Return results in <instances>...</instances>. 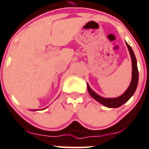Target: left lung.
Wrapping results in <instances>:
<instances>
[{
    "label": "left lung",
    "instance_id": "8db88e82",
    "mask_svg": "<svg viewBox=\"0 0 149 149\" xmlns=\"http://www.w3.org/2000/svg\"><path fill=\"white\" fill-rule=\"evenodd\" d=\"M126 45L127 46V48L130 52V56H131L132 59V67H133V70H132V80L131 83L129 86L128 88L126 90L125 92L121 95L120 97H118V98H112V99H105L103 97H101L100 96L97 95L94 91H93L89 87V86L87 84L88 86V91L90 95L93 97L95 100L101 103L102 104L104 105L105 107L110 108H117L119 107L122 106L123 104H125L126 102L129 100V99L133 95V94L136 91V88L138 86V82H139V70H138L137 66V61H136V56L134 55L133 49H132L131 47L127 43H126Z\"/></svg>",
    "mask_w": 149,
    "mask_h": 149
}]
</instances>
